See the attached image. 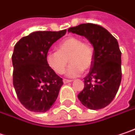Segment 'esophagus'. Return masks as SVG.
Listing matches in <instances>:
<instances>
[{"mask_svg": "<svg viewBox=\"0 0 135 135\" xmlns=\"http://www.w3.org/2000/svg\"><path fill=\"white\" fill-rule=\"evenodd\" d=\"M72 80H69V79H63V83H71Z\"/></svg>", "mask_w": 135, "mask_h": 135, "instance_id": "obj_1", "label": "esophagus"}]
</instances>
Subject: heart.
<instances>
[{"label":"heart","mask_w":135,"mask_h":135,"mask_svg":"<svg viewBox=\"0 0 135 135\" xmlns=\"http://www.w3.org/2000/svg\"><path fill=\"white\" fill-rule=\"evenodd\" d=\"M94 52L91 45L83 42L82 39L69 36L58 44V50H50L46 54L49 66L58 74H62L69 62L66 75L70 78L80 75L88 71L93 62Z\"/></svg>","instance_id":"b5f03b06"}]
</instances>
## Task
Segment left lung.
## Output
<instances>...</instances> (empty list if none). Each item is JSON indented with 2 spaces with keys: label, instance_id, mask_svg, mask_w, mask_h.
Returning a JSON list of instances; mask_svg holds the SVG:
<instances>
[{
  "label": "left lung",
  "instance_id": "obj_1",
  "mask_svg": "<svg viewBox=\"0 0 135 135\" xmlns=\"http://www.w3.org/2000/svg\"><path fill=\"white\" fill-rule=\"evenodd\" d=\"M68 32L85 36L94 47L93 62L78 99L89 109L106 107L115 97L122 81V52L117 40L106 29L93 23L70 27Z\"/></svg>",
  "mask_w": 135,
  "mask_h": 135
}]
</instances>
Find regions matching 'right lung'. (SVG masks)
Segmentation results:
<instances>
[{
    "instance_id": "obj_1",
    "label": "right lung",
    "mask_w": 135,
    "mask_h": 135,
    "mask_svg": "<svg viewBox=\"0 0 135 135\" xmlns=\"http://www.w3.org/2000/svg\"><path fill=\"white\" fill-rule=\"evenodd\" d=\"M66 33V30L36 31L14 46L13 84L20 103L31 112H47L58 97L62 79L49 66L46 54Z\"/></svg>"
}]
</instances>
